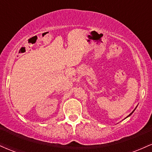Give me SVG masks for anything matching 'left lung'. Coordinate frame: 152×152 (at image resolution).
<instances>
[{
  "label": "left lung",
  "mask_w": 152,
  "mask_h": 152,
  "mask_svg": "<svg viewBox=\"0 0 152 152\" xmlns=\"http://www.w3.org/2000/svg\"><path fill=\"white\" fill-rule=\"evenodd\" d=\"M135 109H134V110H135ZM134 111H132V113H131V114H130L129 115V116H127V117H129V116H131V115H132V113H133V112H134ZM127 117H126V118H127Z\"/></svg>",
  "instance_id": "obj_1"
}]
</instances>
